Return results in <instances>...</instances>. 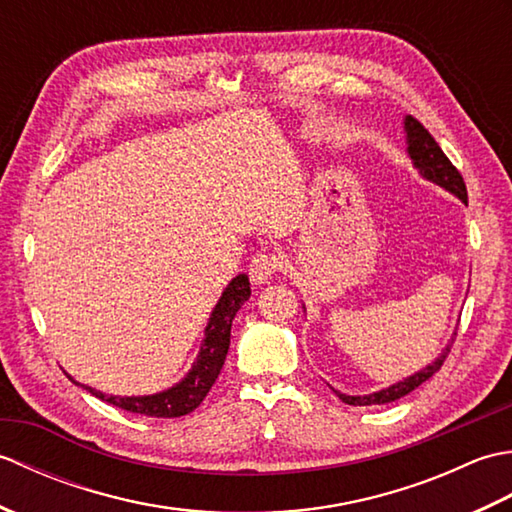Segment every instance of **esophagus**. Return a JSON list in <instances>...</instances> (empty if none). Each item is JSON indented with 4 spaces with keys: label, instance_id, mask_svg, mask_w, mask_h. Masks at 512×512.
Listing matches in <instances>:
<instances>
[{
    "label": "esophagus",
    "instance_id": "1",
    "mask_svg": "<svg viewBox=\"0 0 512 512\" xmlns=\"http://www.w3.org/2000/svg\"><path fill=\"white\" fill-rule=\"evenodd\" d=\"M281 257L273 250H259L257 255H253L248 264V275L253 284H266V281L273 277L277 270L281 268Z\"/></svg>",
    "mask_w": 512,
    "mask_h": 512
}]
</instances>
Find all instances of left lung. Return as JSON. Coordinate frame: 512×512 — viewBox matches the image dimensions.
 <instances>
[{"label": "left lung", "instance_id": "8db88e82", "mask_svg": "<svg viewBox=\"0 0 512 512\" xmlns=\"http://www.w3.org/2000/svg\"><path fill=\"white\" fill-rule=\"evenodd\" d=\"M405 129H407V138H409V156L413 160V165L420 169L422 176L440 184V187L455 193L462 202H466V184H464L462 173L455 169L453 162L440 149L436 138L429 134V129H424V125L413 116L405 118ZM451 345L442 352V356L436 363L424 367L422 372L409 376L407 380H402V383H396V385H391L383 391H376V394H369V396H345V394H339V391H336V396H339L345 405H354V407H369V405H385V402H394L402 396H407L409 391L420 387L424 380H429L433 374H436L438 369L444 365V361H447Z\"/></svg>", "mask_w": 512, "mask_h": 512}]
</instances>
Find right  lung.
Here are the masks:
<instances>
[{"label":"right lung","instance_id":"add662e5","mask_svg":"<svg viewBox=\"0 0 512 512\" xmlns=\"http://www.w3.org/2000/svg\"><path fill=\"white\" fill-rule=\"evenodd\" d=\"M250 297V284L246 275H237L228 288L224 290L222 299L211 314V321L206 325V339L202 343V350L198 361H195L189 376L171 387L162 394L154 396H134V398H121V396H107L103 391H96L92 387H85L92 396L101 398L103 402L125 409L129 413H140V416L151 418H180L187 416L193 409L200 407V402L209 394L217 374L224 365V358L231 345V323L235 319L237 310L244 306V301ZM76 383L74 378H70ZM79 385V383H76Z\"/></svg>","mask_w":512,"mask_h":512}]
</instances>
